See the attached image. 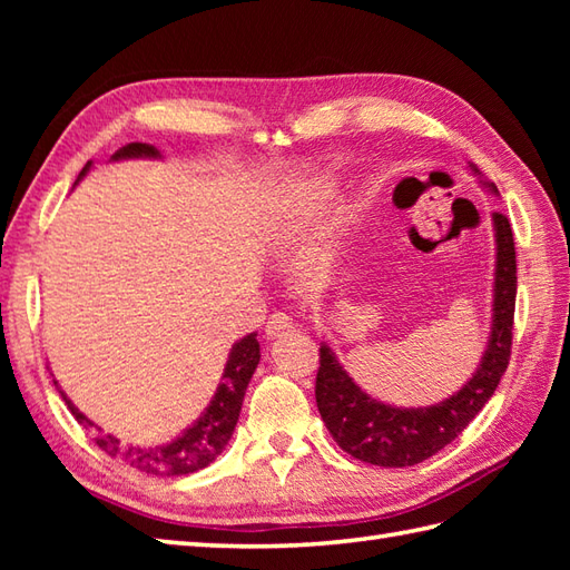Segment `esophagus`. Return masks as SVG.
I'll list each match as a JSON object with an SVG mask.
<instances>
[{"instance_id": "esophagus-1", "label": "esophagus", "mask_w": 570, "mask_h": 570, "mask_svg": "<svg viewBox=\"0 0 570 570\" xmlns=\"http://www.w3.org/2000/svg\"><path fill=\"white\" fill-rule=\"evenodd\" d=\"M266 335L269 337H278L284 333H292L294 331V321L286 316V313H272L269 321H266Z\"/></svg>"}]
</instances>
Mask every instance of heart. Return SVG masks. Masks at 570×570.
Instances as JSON below:
<instances>
[{"mask_svg":"<svg viewBox=\"0 0 570 570\" xmlns=\"http://www.w3.org/2000/svg\"><path fill=\"white\" fill-rule=\"evenodd\" d=\"M331 208V186L328 184H308L298 188L288 200V215L298 225H313L325 217Z\"/></svg>","mask_w":570,"mask_h":570,"instance_id":"1","label":"heart"}]
</instances>
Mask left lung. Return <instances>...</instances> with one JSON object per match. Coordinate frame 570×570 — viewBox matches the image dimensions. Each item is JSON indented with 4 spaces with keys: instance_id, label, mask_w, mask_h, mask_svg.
Listing matches in <instances>:
<instances>
[{
    "instance_id": "1",
    "label": "left lung",
    "mask_w": 570,
    "mask_h": 570,
    "mask_svg": "<svg viewBox=\"0 0 570 570\" xmlns=\"http://www.w3.org/2000/svg\"><path fill=\"white\" fill-rule=\"evenodd\" d=\"M492 190H498L490 184ZM498 237V272H494V313L490 345L472 380L445 402L429 409H394L370 399L347 377L328 345L318 347L316 404L335 443L362 463L380 468H409L423 463L455 441L488 399L498 390L510 365L514 301H517V252L507 215L492 213Z\"/></svg>"
}]
</instances>
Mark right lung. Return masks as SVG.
Returning a JSON list of instances; mask_svg holds the SVG:
<instances>
[{
  "label": "right lung",
  "mask_w": 570,
  "mask_h": 570,
  "mask_svg": "<svg viewBox=\"0 0 570 570\" xmlns=\"http://www.w3.org/2000/svg\"><path fill=\"white\" fill-rule=\"evenodd\" d=\"M129 156H159V151L149 147V144L131 141L127 147L119 149L112 159H129ZM88 168H90V161L85 164L82 174L88 171ZM257 365H259L257 333H249L242 337V341L233 347V353H229L225 374H223V384L217 386L215 399L210 402L208 411H205V414L174 443H168L164 448H131V445L125 448L119 445L115 435H107V433L95 435V443H98L100 451H105L110 458H122L125 463H129L131 468H137L141 472H149V475L178 478V475H188V472L203 470L223 453L229 435H233L239 419L242 399H245L247 384ZM60 396H63L70 414L76 416L80 426L85 429L92 426V421L85 419L80 411L70 404V399L63 392H60Z\"/></svg>",
  "instance_id": "add662e5"
}]
</instances>
